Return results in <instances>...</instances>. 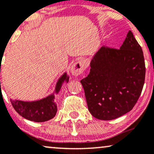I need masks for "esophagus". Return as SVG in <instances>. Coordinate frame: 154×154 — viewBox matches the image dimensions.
Instances as JSON below:
<instances>
[{"label": "esophagus", "instance_id": "obj_1", "mask_svg": "<svg viewBox=\"0 0 154 154\" xmlns=\"http://www.w3.org/2000/svg\"><path fill=\"white\" fill-rule=\"evenodd\" d=\"M85 61L83 60H79L74 63L72 65L71 69V74L74 76H78V75H81V73L85 70Z\"/></svg>", "mask_w": 154, "mask_h": 154}]
</instances>
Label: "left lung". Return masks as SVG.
<instances>
[{"instance_id": "left-lung-1", "label": "left lung", "mask_w": 154, "mask_h": 154, "mask_svg": "<svg viewBox=\"0 0 154 154\" xmlns=\"http://www.w3.org/2000/svg\"><path fill=\"white\" fill-rule=\"evenodd\" d=\"M90 66L89 75L81 81L90 113L110 121L131 111L142 92L146 72L142 48L132 31L120 49L101 47Z\"/></svg>"}]
</instances>
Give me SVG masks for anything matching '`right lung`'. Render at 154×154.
I'll use <instances>...</instances> for the list:
<instances>
[{
	"instance_id": "obj_1",
	"label": "right lung",
	"mask_w": 154,
	"mask_h": 154,
	"mask_svg": "<svg viewBox=\"0 0 154 154\" xmlns=\"http://www.w3.org/2000/svg\"><path fill=\"white\" fill-rule=\"evenodd\" d=\"M69 75L64 72L57 80L52 93L41 100L29 102L10 99V102L14 110L29 121L37 123L49 121L55 116L57 111L55 95L59 94L64 83H69Z\"/></svg>"
}]
</instances>
